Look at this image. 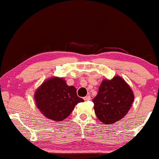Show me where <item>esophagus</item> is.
<instances>
[{"mask_svg": "<svg viewBox=\"0 0 159 159\" xmlns=\"http://www.w3.org/2000/svg\"><path fill=\"white\" fill-rule=\"evenodd\" d=\"M84 101H90V100H91V96H90V95H88V96L84 97Z\"/></svg>", "mask_w": 159, "mask_h": 159, "instance_id": "obj_1", "label": "esophagus"}]
</instances>
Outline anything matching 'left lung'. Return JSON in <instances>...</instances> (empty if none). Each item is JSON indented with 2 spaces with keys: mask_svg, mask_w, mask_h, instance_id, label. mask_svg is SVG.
<instances>
[{
  "mask_svg": "<svg viewBox=\"0 0 159 159\" xmlns=\"http://www.w3.org/2000/svg\"><path fill=\"white\" fill-rule=\"evenodd\" d=\"M133 100V91L123 78L116 76L104 80L93 99L97 117L105 124L116 123L127 113Z\"/></svg>",
  "mask_w": 159,
  "mask_h": 159,
  "instance_id": "obj_1",
  "label": "left lung"
}]
</instances>
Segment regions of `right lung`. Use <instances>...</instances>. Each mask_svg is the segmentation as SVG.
<instances>
[{
    "label": "right lung",
    "mask_w": 159,
    "mask_h": 159,
    "mask_svg": "<svg viewBox=\"0 0 159 159\" xmlns=\"http://www.w3.org/2000/svg\"><path fill=\"white\" fill-rule=\"evenodd\" d=\"M36 106L46 117L61 121L68 117L75 105L84 100L77 95L74 86H68L62 78L45 81L35 93Z\"/></svg>",
    "instance_id": "add662e5"
}]
</instances>
